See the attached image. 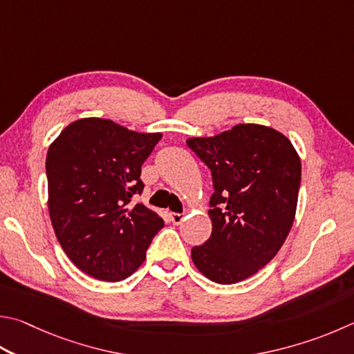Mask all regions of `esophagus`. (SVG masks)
<instances>
[{"label":"esophagus","instance_id":"obj_1","mask_svg":"<svg viewBox=\"0 0 354 354\" xmlns=\"http://www.w3.org/2000/svg\"><path fill=\"white\" fill-rule=\"evenodd\" d=\"M170 220L173 224H181L184 221V214H178V212H171Z\"/></svg>","mask_w":354,"mask_h":354}]
</instances>
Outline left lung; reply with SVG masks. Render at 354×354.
<instances>
[{"label":"left lung","mask_w":354,"mask_h":354,"mask_svg":"<svg viewBox=\"0 0 354 354\" xmlns=\"http://www.w3.org/2000/svg\"><path fill=\"white\" fill-rule=\"evenodd\" d=\"M187 145L214 183L212 234L192 248V260L216 283H236L266 266L285 243L297 207L300 159L283 134L255 124L192 138Z\"/></svg>","instance_id":"obj_1"}]
</instances>
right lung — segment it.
I'll use <instances>...</instances> for the list:
<instances>
[{
  "label": "right lung",
  "mask_w": 354,
  "mask_h": 354,
  "mask_svg": "<svg viewBox=\"0 0 354 354\" xmlns=\"http://www.w3.org/2000/svg\"><path fill=\"white\" fill-rule=\"evenodd\" d=\"M162 138L108 119L75 120L46 156L49 215L69 260L88 275L119 281L145 260L164 220L142 203L140 167Z\"/></svg>",
  "instance_id": "right-lung-1"
}]
</instances>
